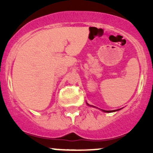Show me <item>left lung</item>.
Masks as SVG:
<instances>
[{
    "instance_id": "left-lung-1",
    "label": "left lung",
    "mask_w": 153,
    "mask_h": 153,
    "mask_svg": "<svg viewBox=\"0 0 153 153\" xmlns=\"http://www.w3.org/2000/svg\"><path fill=\"white\" fill-rule=\"evenodd\" d=\"M87 105H89V104L87 103ZM117 110H118V109H117ZM102 111H103V112H106V113H111V112L117 111V110H103V109H102Z\"/></svg>"
}]
</instances>
